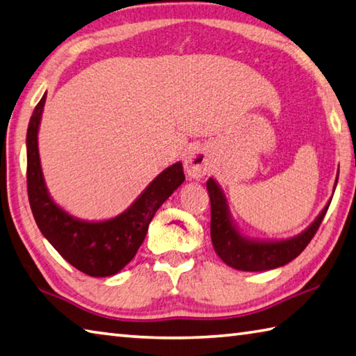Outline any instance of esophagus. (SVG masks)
<instances>
[{
    "label": "esophagus",
    "instance_id": "esophagus-1",
    "mask_svg": "<svg viewBox=\"0 0 356 356\" xmlns=\"http://www.w3.org/2000/svg\"><path fill=\"white\" fill-rule=\"evenodd\" d=\"M211 168V156L204 146H193L185 156V171L191 179H202Z\"/></svg>",
    "mask_w": 356,
    "mask_h": 356
}]
</instances>
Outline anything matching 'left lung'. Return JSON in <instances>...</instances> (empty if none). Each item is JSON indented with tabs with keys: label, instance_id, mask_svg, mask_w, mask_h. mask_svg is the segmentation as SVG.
Segmentation results:
<instances>
[{
	"label": "left lung",
	"instance_id": "1",
	"mask_svg": "<svg viewBox=\"0 0 356 356\" xmlns=\"http://www.w3.org/2000/svg\"><path fill=\"white\" fill-rule=\"evenodd\" d=\"M336 182H338V177H336ZM207 190H209L211 204L210 235L213 248L225 264L238 270H248V273H260V270L285 266L296 257H299L318 232L332 202L328 200L324 210L299 235L286 238V240H252L241 235V232L238 230L232 219L224 191L213 177L207 180Z\"/></svg>",
	"mask_w": 356,
	"mask_h": 356
}]
</instances>
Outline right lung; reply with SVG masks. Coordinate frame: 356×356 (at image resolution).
<instances>
[{"label": "right lung", "instance_id": "obj_1", "mask_svg": "<svg viewBox=\"0 0 356 356\" xmlns=\"http://www.w3.org/2000/svg\"><path fill=\"white\" fill-rule=\"evenodd\" d=\"M47 93L35 106L26 134L28 152V196L38 229L65 260L90 277L118 274L132 260L145 241L147 227L161 204L184 184L180 161L161 171L121 215L106 221H86L57 205L44 182L38 127Z\"/></svg>", "mask_w": 356, "mask_h": 356}]
</instances>
